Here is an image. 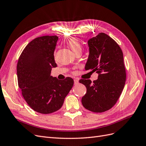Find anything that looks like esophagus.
<instances>
[{
  "mask_svg": "<svg viewBox=\"0 0 146 146\" xmlns=\"http://www.w3.org/2000/svg\"><path fill=\"white\" fill-rule=\"evenodd\" d=\"M74 85H77V84L79 83V81L77 79H74Z\"/></svg>",
  "mask_w": 146,
  "mask_h": 146,
  "instance_id": "obj_1",
  "label": "esophagus"
}]
</instances>
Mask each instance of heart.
I'll list each match as a JSON object with an SVG mask.
<instances>
[{
    "label": "heart",
    "mask_w": 146,
    "mask_h": 146,
    "mask_svg": "<svg viewBox=\"0 0 146 146\" xmlns=\"http://www.w3.org/2000/svg\"><path fill=\"white\" fill-rule=\"evenodd\" d=\"M67 45L68 47L75 54L79 51H81L82 46L81 44L76 38H71L67 41Z\"/></svg>",
    "instance_id": "1"
}]
</instances>
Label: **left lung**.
Wrapping results in <instances>:
<instances>
[{
  "label": "left lung",
  "mask_w": 146,
  "mask_h": 146,
  "mask_svg": "<svg viewBox=\"0 0 146 146\" xmlns=\"http://www.w3.org/2000/svg\"><path fill=\"white\" fill-rule=\"evenodd\" d=\"M88 44L90 54L86 70H93L99 75L93 82L90 79L79 80L87 88L81 101L87 110L102 113L115 105L125 86L123 53L119 45L104 33L89 39Z\"/></svg>",
  "instance_id": "1"
}]
</instances>
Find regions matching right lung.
<instances>
[{"mask_svg":"<svg viewBox=\"0 0 146 146\" xmlns=\"http://www.w3.org/2000/svg\"><path fill=\"white\" fill-rule=\"evenodd\" d=\"M57 36H44L31 40L23 49L17 64L19 87L31 109L42 114L59 110L73 87L70 77L59 80L51 76L57 67L54 51Z\"/></svg>","mask_w":146,"mask_h":146,"instance_id":"right-lung-1","label":"right lung"}]
</instances>
